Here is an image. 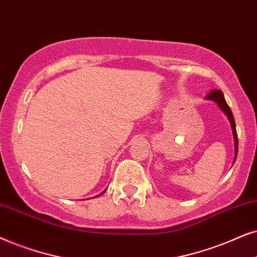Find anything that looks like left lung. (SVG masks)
Here are the masks:
<instances>
[{
	"label": "left lung",
	"instance_id": "8db88e82",
	"mask_svg": "<svg viewBox=\"0 0 257 257\" xmlns=\"http://www.w3.org/2000/svg\"><path fill=\"white\" fill-rule=\"evenodd\" d=\"M206 98H208V100H213V101L216 102V103L220 105V108L222 109V110L225 112V115L228 116L229 122H230V124H231L232 135H234V141H235V159H234V162H235L236 157H237L238 140H237V133H236V125H235V121H234V116H232V112L230 110V107H229V105L227 104V102H225L224 96H223V93H222L221 90H218V89H213V90H211L209 94H207Z\"/></svg>",
	"mask_w": 257,
	"mask_h": 257
}]
</instances>
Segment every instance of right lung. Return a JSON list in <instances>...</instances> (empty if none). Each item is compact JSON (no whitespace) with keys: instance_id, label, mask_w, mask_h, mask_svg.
<instances>
[{"instance_id":"add662e5","label":"right lung","mask_w":257,"mask_h":257,"mask_svg":"<svg viewBox=\"0 0 257 257\" xmlns=\"http://www.w3.org/2000/svg\"><path fill=\"white\" fill-rule=\"evenodd\" d=\"M104 191H105V190H104ZM104 191H102V193H101L100 195H102V194H103V193H104ZM100 195H97V196H100ZM97 196H96V197H97Z\"/></svg>"}]
</instances>
